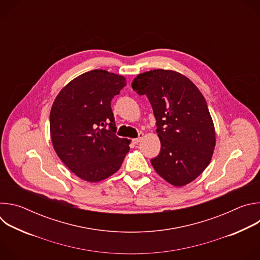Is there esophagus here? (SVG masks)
Segmentation results:
<instances>
[{
  "instance_id": "obj_1",
  "label": "esophagus",
  "mask_w": 260,
  "mask_h": 260,
  "mask_svg": "<svg viewBox=\"0 0 260 260\" xmlns=\"http://www.w3.org/2000/svg\"><path fill=\"white\" fill-rule=\"evenodd\" d=\"M143 133H139V136H138V138H136V139H133V142H134V144H138L142 139H143Z\"/></svg>"
}]
</instances>
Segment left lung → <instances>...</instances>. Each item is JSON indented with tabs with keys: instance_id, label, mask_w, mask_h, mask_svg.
Returning a JSON list of instances; mask_svg holds the SVG:
<instances>
[{
	"instance_id": "left-lung-1",
	"label": "left lung",
	"mask_w": 260,
	"mask_h": 260,
	"mask_svg": "<svg viewBox=\"0 0 260 260\" xmlns=\"http://www.w3.org/2000/svg\"><path fill=\"white\" fill-rule=\"evenodd\" d=\"M132 86L147 95L156 119L161 147L151 159L154 170L174 186L190 183L209 166L216 144L204 95L187 77L170 70L142 73Z\"/></svg>"
}]
</instances>
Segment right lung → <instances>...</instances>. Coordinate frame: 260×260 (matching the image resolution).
<instances>
[{"instance_id":"add662e5","label":"right lung","mask_w":260,"mask_h":260,"mask_svg":"<svg viewBox=\"0 0 260 260\" xmlns=\"http://www.w3.org/2000/svg\"><path fill=\"white\" fill-rule=\"evenodd\" d=\"M126 85L125 78L92 70L67 84L50 111V135L60 160L77 177L99 182L116 173L129 151L118 138L111 101Z\"/></svg>"}]
</instances>
